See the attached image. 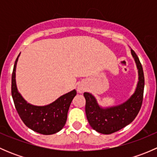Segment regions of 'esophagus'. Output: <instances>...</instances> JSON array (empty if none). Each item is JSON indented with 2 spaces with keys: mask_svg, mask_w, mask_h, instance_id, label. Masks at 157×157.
Returning <instances> with one entry per match:
<instances>
[{
  "mask_svg": "<svg viewBox=\"0 0 157 157\" xmlns=\"http://www.w3.org/2000/svg\"><path fill=\"white\" fill-rule=\"evenodd\" d=\"M77 91H78L79 93H83V92L84 91V89L82 87V86H79L78 87H77Z\"/></svg>",
  "mask_w": 157,
  "mask_h": 157,
  "instance_id": "obj_1",
  "label": "esophagus"
}]
</instances>
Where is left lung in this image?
Listing matches in <instances>:
<instances>
[{
	"instance_id": "8db88e82",
	"label": "left lung",
	"mask_w": 157,
	"mask_h": 157,
	"mask_svg": "<svg viewBox=\"0 0 157 157\" xmlns=\"http://www.w3.org/2000/svg\"><path fill=\"white\" fill-rule=\"evenodd\" d=\"M131 52L138 70V82L134 94L127 101L115 106L102 108L91 93H83L86 99L85 111L90 125L101 134H112L131 124L141 108L144 75L138 57L132 49Z\"/></svg>"
}]
</instances>
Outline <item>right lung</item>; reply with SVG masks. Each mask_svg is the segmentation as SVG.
I'll return each mask as SVG.
<instances>
[{"instance_id":"add662e5","label":"right lung","mask_w":157,"mask_h":157,"mask_svg":"<svg viewBox=\"0 0 157 157\" xmlns=\"http://www.w3.org/2000/svg\"><path fill=\"white\" fill-rule=\"evenodd\" d=\"M20 55L14 64L11 84V93L16 109L23 123L33 131L45 135L55 134L65 125L69 107L77 91L72 90L43 106L28 103L18 92L16 83V68Z\"/></svg>"}]
</instances>
